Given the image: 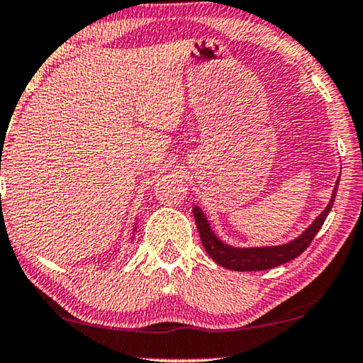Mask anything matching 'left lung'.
I'll list each match as a JSON object with an SVG mask.
<instances>
[{
	"label": "left lung",
	"mask_w": 363,
	"mask_h": 363,
	"mask_svg": "<svg viewBox=\"0 0 363 363\" xmlns=\"http://www.w3.org/2000/svg\"><path fill=\"white\" fill-rule=\"evenodd\" d=\"M339 179L334 186L331 200H329L328 207L318 215V218L303 231V233L295 238L294 241L285 242L280 246H262V247H235L226 245L220 240L218 236L213 233V230L210 228V223L207 216L203 215L197 205L194 207V218H196L197 230L202 240V245L205 251L208 252V256L213 259L216 264L223 266L230 270H238V272H250V270H266L272 269L282 264L291 261V259L298 257L300 254L310 246L313 238L316 236L318 231L321 230V226L326 220V216L331 212L334 199H336Z\"/></svg>",
	"instance_id": "left-lung-1"
}]
</instances>
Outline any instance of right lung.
Returning <instances> with one entry per match:
<instances>
[{
	"label": "right lung",
	"instance_id": "add662e5",
	"mask_svg": "<svg viewBox=\"0 0 363 363\" xmlns=\"http://www.w3.org/2000/svg\"><path fill=\"white\" fill-rule=\"evenodd\" d=\"M135 230H137V226H135ZM135 230H133V231H135Z\"/></svg>",
	"mask_w": 363,
	"mask_h": 363
}]
</instances>
